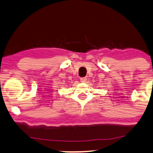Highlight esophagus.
<instances>
[{"label":"esophagus","instance_id":"1","mask_svg":"<svg viewBox=\"0 0 153 153\" xmlns=\"http://www.w3.org/2000/svg\"><path fill=\"white\" fill-rule=\"evenodd\" d=\"M87 77H82V78L80 79L81 82H83V83H84V82H87Z\"/></svg>","mask_w":153,"mask_h":153}]
</instances>
